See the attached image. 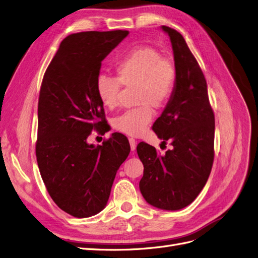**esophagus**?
Wrapping results in <instances>:
<instances>
[{
  "label": "esophagus",
  "instance_id": "esophagus-1",
  "mask_svg": "<svg viewBox=\"0 0 258 258\" xmlns=\"http://www.w3.org/2000/svg\"><path fill=\"white\" fill-rule=\"evenodd\" d=\"M129 143H130V148L132 152H135L136 148H137V141L132 138H129Z\"/></svg>",
  "mask_w": 258,
  "mask_h": 258
}]
</instances>
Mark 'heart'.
Returning <instances> with one entry per match:
<instances>
[{
    "mask_svg": "<svg viewBox=\"0 0 258 258\" xmlns=\"http://www.w3.org/2000/svg\"><path fill=\"white\" fill-rule=\"evenodd\" d=\"M116 78L101 75L96 80V93L108 109L118 104L120 84L137 87L136 103L140 104L113 119V127L127 136L143 135L153 120L154 111L172 98L176 85V68L171 60L149 47L133 49L115 66Z\"/></svg>",
    "mask_w": 258,
    "mask_h": 258,
    "instance_id": "obj_1",
    "label": "heart"
}]
</instances>
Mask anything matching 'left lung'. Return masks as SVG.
<instances>
[{
	"mask_svg": "<svg viewBox=\"0 0 258 258\" xmlns=\"http://www.w3.org/2000/svg\"><path fill=\"white\" fill-rule=\"evenodd\" d=\"M161 29L171 39L177 78L153 130L172 148L160 155L144 142L138 145L144 165L140 191L149 205L179 210L197 199L208 180L215 157V115L205 77L182 35L165 25Z\"/></svg>",
	"mask_w": 258,
	"mask_h": 258,
	"instance_id": "1",
	"label": "left lung"
}]
</instances>
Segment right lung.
Wrapping results in <instances>:
<instances>
[{
    "instance_id": "1",
    "label": "right lung",
    "mask_w": 258,
    "mask_h": 258,
    "mask_svg": "<svg viewBox=\"0 0 258 258\" xmlns=\"http://www.w3.org/2000/svg\"><path fill=\"white\" fill-rule=\"evenodd\" d=\"M128 31L81 32L60 42L44 73L38 100L36 157L51 199L67 214L88 218L108 203L116 172L130 153L127 138L112 133L87 143L105 121L96 93L101 61Z\"/></svg>"
}]
</instances>
